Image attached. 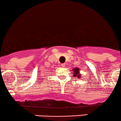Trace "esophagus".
Listing matches in <instances>:
<instances>
[{
    "mask_svg": "<svg viewBox=\"0 0 121 121\" xmlns=\"http://www.w3.org/2000/svg\"><path fill=\"white\" fill-rule=\"evenodd\" d=\"M61 66H62V67H65V66H66V64H65V63H64V64H62L61 65Z\"/></svg>",
    "mask_w": 121,
    "mask_h": 121,
    "instance_id": "esophagus-1",
    "label": "esophagus"
}]
</instances>
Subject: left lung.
<instances>
[{
	"instance_id": "1",
	"label": "left lung",
	"mask_w": 121,
	"mask_h": 121,
	"mask_svg": "<svg viewBox=\"0 0 121 121\" xmlns=\"http://www.w3.org/2000/svg\"><path fill=\"white\" fill-rule=\"evenodd\" d=\"M73 71L74 77H77V78H80V76H81V75L79 74V69H78V68H76L75 69H73Z\"/></svg>"
}]
</instances>
